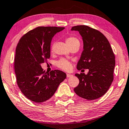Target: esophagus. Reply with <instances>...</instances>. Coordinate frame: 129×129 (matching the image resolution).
I'll return each instance as SVG.
<instances>
[{"instance_id": "34e87169", "label": "esophagus", "mask_w": 129, "mask_h": 129, "mask_svg": "<svg viewBox=\"0 0 129 129\" xmlns=\"http://www.w3.org/2000/svg\"><path fill=\"white\" fill-rule=\"evenodd\" d=\"M72 76H73L72 75L69 74V73H67V77H72Z\"/></svg>"}]
</instances>
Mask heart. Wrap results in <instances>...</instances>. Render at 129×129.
Returning <instances> with one entry per match:
<instances>
[{"instance_id":"b5f03b06","label":"heart","mask_w":129,"mask_h":129,"mask_svg":"<svg viewBox=\"0 0 129 129\" xmlns=\"http://www.w3.org/2000/svg\"><path fill=\"white\" fill-rule=\"evenodd\" d=\"M66 42L67 44L68 45V46L70 47L72 46L78 44L80 45L79 40L77 38H76L75 37L72 36H69L68 37L66 38ZM56 66L58 67V68L61 69H62L64 71H69L70 70L72 67V64L70 61L66 60V59H60V60L57 61L56 62Z\"/></svg>"}]
</instances>
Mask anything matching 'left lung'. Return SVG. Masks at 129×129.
Instances as JSON below:
<instances>
[{
  "label": "left lung",
  "instance_id": "1",
  "mask_svg": "<svg viewBox=\"0 0 129 129\" xmlns=\"http://www.w3.org/2000/svg\"><path fill=\"white\" fill-rule=\"evenodd\" d=\"M83 38V51L77 69H88L87 75L76 73L79 84L74 91L80 97L95 100L107 92L114 80L115 55L107 38L98 30L85 25L75 26Z\"/></svg>",
  "mask_w": 129,
  "mask_h": 129
}]
</instances>
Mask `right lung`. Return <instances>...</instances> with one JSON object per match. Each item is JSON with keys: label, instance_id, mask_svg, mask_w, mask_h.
<instances>
[{"label": "right lung", "instance_id": "right-lung-1", "mask_svg": "<svg viewBox=\"0 0 129 129\" xmlns=\"http://www.w3.org/2000/svg\"><path fill=\"white\" fill-rule=\"evenodd\" d=\"M64 28L39 26L22 36L16 48L14 69L17 84L23 95L36 103L50 99L67 77L59 70L47 73L41 66L50 58L52 38Z\"/></svg>", "mask_w": 129, "mask_h": 129}]
</instances>
